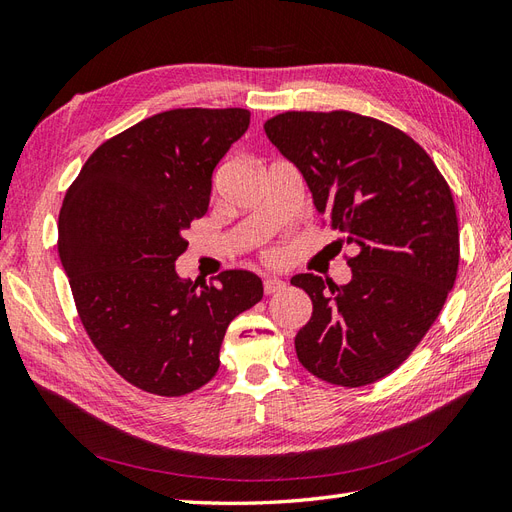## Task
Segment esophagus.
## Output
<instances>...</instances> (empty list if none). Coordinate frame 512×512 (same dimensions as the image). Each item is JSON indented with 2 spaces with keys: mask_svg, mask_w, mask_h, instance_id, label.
I'll list each match as a JSON object with an SVG mask.
<instances>
[{
  "mask_svg": "<svg viewBox=\"0 0 512 512\" xmlns=\"http://www.w3.org/2000/svg\"><path fill=\"white\" fill-rule=\"evenodd\" d=\"M287 283L283 279H277V277H266L264 279V292L266 294H274V292H281L285 290Z\"/></svg>",
  "mask_w": 512,
  "mask_h": 512,
  "instance_id": "34e87169",
  "label": "esophagus"
}]
</instances>
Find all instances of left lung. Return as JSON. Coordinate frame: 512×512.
I'll list each match as a JSON object with an SVG mask.
<instances>
[{"label":"left lung","mask_w":512,"mask_h":512,"mask_svg":"<svg viewBox=\"0 0 512 512\" xmlns=\"http://www.w3.org/2000/svg\"><path fill=\"white\" fill-rule=\"evenodd\" d=\"M264 129L303 175L318 214L357 253L346 285L292 277L313 303L294 339L298 361L326 383L370 385L411 355L452 290V192L413 138L370 116L285 112Z\"/></svg>","instance_id":"1"}]
</instances>
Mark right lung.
<instances>
[{
    "instance_id": "1",
    "label": "right lung",
    "mask_w": 512,
    "mask_h": 512,
    "mask_svg": "<svg viewBox=\"0 0 512 512\" xmlns=\"http://www.w3.org/2000/svg\"><path fill=\"white\" fill-rule=\"evenodd\" d=\"M251 112L168 110L106 140L73 181L58 253L90 342L127 383L183 396L212 381L229 322L264 296L248 270L181 279L183 231L205 216L212 173Z\"/></svg>"
}]
</instances>
